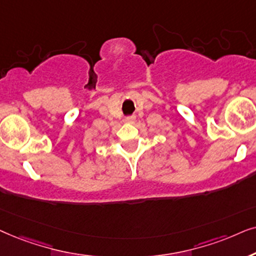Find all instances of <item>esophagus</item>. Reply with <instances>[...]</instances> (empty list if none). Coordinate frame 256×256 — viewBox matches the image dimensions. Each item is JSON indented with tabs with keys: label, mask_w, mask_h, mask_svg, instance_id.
Here are the masks:
<instances>
[{
	"label": "esophagus",
	"mask_w": 256,
	"mask_h": 256,
	"mask_svg": "<svg viewBox=\"0 0 256 256\" xmlns=\"http://www.w3.org/2000/svg\"><path fill=\"white\" fill-rule=\"evenodd\" d=\"M134 120H136L134 116H130V117H126L125 118V122H128V124H134Z\"/></svg>",
	"instance_id": "1"
}]
</instances>
